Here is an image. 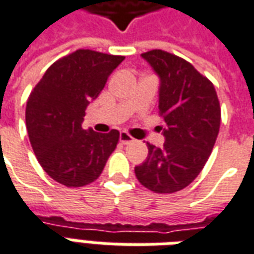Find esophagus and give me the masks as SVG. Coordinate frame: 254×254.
<instances>
[{
	"label": "esophagus",
	"instance_id": "esophagus-1",
	"mask_svg": "<svg viewBox=\"0 0 254 254\" xmlns=\"http://www.w3.org/2000/svg\"><path fill=\"white\" fill-rule=\"evenodd\" d=\"M120 141H121L122 144H130L134 141V138H133L129 133L124 130V132L120 133Z\"/></svg>",
	"mask_w": 254,
	"mask_h": 254
}]
</instances>
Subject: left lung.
<instances>
[{
    "label": "left lung",
    "instance_id": "left-lung-1",
    "mask_svg": "<svg viewBox=\"0 0 254 254\" xmlns=\"http://www.w3.org/2000/svg\"><path fill=\"white\" fill-rule=\"evenodd\" d=\"M159 77V111L165 120L162 148L148 145V156L134 167L140 184L155 193L187 188L207 163L220 127L213 84L194 66L163 52L141 54Z\"/></svg>",
    "mask_w": 254,
    "mask_h": 254
}]
</instances>
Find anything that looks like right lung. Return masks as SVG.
Masks as SVG:
<instances>
[{"label":"right lung","mask_w":254,"mask_h":254,"mask_svg":"<svg viewBox=\"0 0 254 254\" xmlns=\"http://www.w3.org/2000/svg\"><path fill=\"white\" fill-rule=\"evenodd\" d=\"M121 56L76 50L49 67L31 92L25 125L43 170L67 188L94 182L116 149L120 132L83 129L87 106L98 98Z\"/></svg>","instance_id":"1"}]
</instances>
